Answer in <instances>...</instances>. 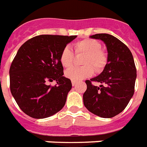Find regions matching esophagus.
<instances>
[{"label":"esophagus","instance_id":"esophagus-1","mask_svg":"<svg viewBox=\"0 0 147 147\" xmlns=\"http://www.w3.org/2000/svg\"><path fill=\"white\" fill-rule=\"evenodd\" d=\"M77 85V82L72 81V85H73V86H74V85Z\"/></svg>","mask_w":147,"mask_h":147}]
</instances>
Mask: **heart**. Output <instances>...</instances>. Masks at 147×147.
Returning <instances> with one entry per match:
<instances>
[{
	"mask_svg": "<svg viewBox=\"0 0 147 147\" xmlns=\"http://www.w3.org/2000/svg\"><path fill=\"white\" fill-rule=\"evenodd\" d=\"M76 52L85 54L84 67H72L65 73V77L74 82H79L83 79L89 78L93 74L92 65L96 71H100L106 64L107 57L101 51L100 43L95 39L84 38L74 44ZM59 60L63 67L69 68L73 64L74 54L69 47H65L60 53Z\"/></svg>",
	"mask_w": 147,
	"mask_h": 147,
	"instance_id": "1",
	"label": "heart"
}]
</instances>
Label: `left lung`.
Segmentation results:
<instances>
[{
    "label": "left lung",
    "instance_id": "8db88e82",
    "mask_svg": "<svg viewBox=\"0 0 147 147\" xmlns=\"http://www.w3.org/2000/svg\"><path fill=\"white\" fill-rule=\"evenodd\" d=\"M91 38L100 39L107 47V64L100 74L85 81L87 89L83 94L86 109L102 118H112L123 112L135 90L136 68L131 51L109 34H96ZM96 81L99 87L92 84Z\"/></svg>",
    "mask_w": 147,
    "mask_h": 147
}]
</instances>
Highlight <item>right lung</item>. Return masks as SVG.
Returning a JSON list of instances; mask_svg holds the SVG:
<instances>
[{"label":"right lung","mask_w":147,"mask_h":147,"mask_svg":"<svg viewBox=\"0 0 147 147\" xmlns=\"http://www.w3.org/2000/svg\"><path fill=\"white\" fill-rule=\"evenodd\" d=\"M77 35H40L20 47L9 69L10 90L23 112L35 119L55 115L64 107L72 88L63 76L60 53ZM56 80L52 87L48 81Z\"/></svg>","instance_id":"1"}]
</instances>
